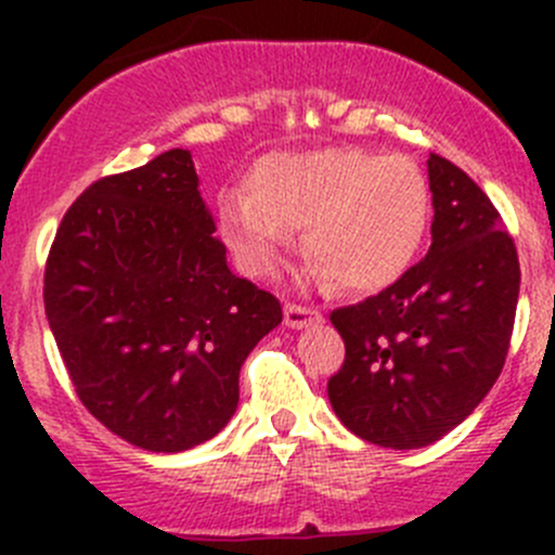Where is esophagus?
<instances>
[{
	"label": "esophagus",
	"mask_w": 555,
	"mask_h": 555,
	"mask_svg": "<svg viewBox=\"0 0 555 555\" xmlns=\"http://www.w3.org/2000/svg\"><path fill=\"white\" fill-rule=\"evenodd\" d=\"M319 319H322V313H319L317 309H311V306H300V304L284 306V322H287V327L304 330V327H309V324L319 322Z\"/></svg>",
	"instance_id": "esophagus-1"
}]
</instances>
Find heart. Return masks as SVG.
<instances>
[{
  "label": "heart",
  "mask_w": 555,
  "mask_h": 555,
  "mask_svg": "<svg viewBox=\"0 0 555 555\" xmlns=\"http://www.w3.org/2000/svg\"><path fill=\"white\" fill-rule=\"evenodd\" d=\"M244 184L246 193L222 195L220 228L249 276H271L306 228V255L322 276L376 293L405 273L427 233V182L402 155L346 144L271 153Z\"/></svg>",
  "instance_id": "b5f03b06"
}]
</instances>
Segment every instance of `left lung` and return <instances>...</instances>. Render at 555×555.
Returning <instances> with one entry per match:
<instances>
[{"mask_svg": "<svg viewBox=\"0 0 555 555\" xmlns=\"http://www.w3.org/2000/svg\"><path fill=\"white\" fill-rule=\"evenodd\" d=\"M433 244L395 284L330 322L346 346L327 382L335 416L367 443L422 449L462 424L500 378L516 322V242L489 195L429 153Z\"/></svg>", "mask_w": 555, "mask_h": 555, "instance_id": "1", "label": "left lung"}]
</instances>
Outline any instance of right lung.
Instances as JSON below:
<instances>
[{
    "label": "right lung",
    "mask_w": 555,
    "mask_h": 555,
    "mask_svg": "<svg viewBox=\"0 0 555 555\" xmlns=\"http://www.w3.org/2000/svg\"><path fill=\"white\" fill-rule=\"evenodd\" d=\"M44 313L82 405L131 446L188 451L238 405L282 304L231 273L188 150L96 179L66 209Z\"/></svg>",
    "instance_id": "add662e5"
}]
</instances>
